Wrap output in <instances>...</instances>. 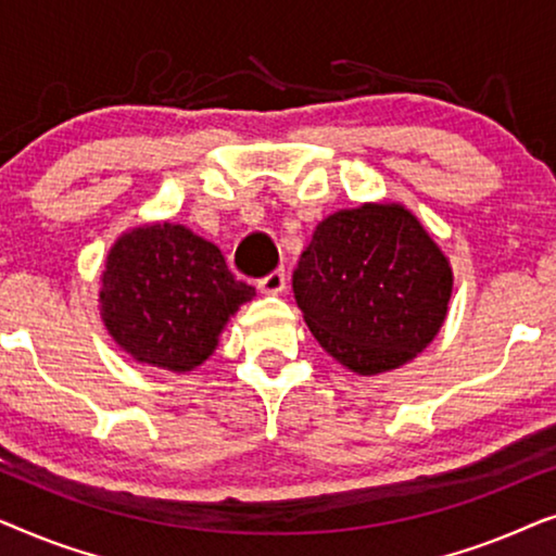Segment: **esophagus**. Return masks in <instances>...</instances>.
Listing matches in <instances>:
<instances>
[{"mask_svg": "<svg viewBox=\"0 0 556 556\" xmlns=\"http://www.w3.org/2000/svg\"><path fill=\"white\" fill-rule=\"evenodd\" d=\"M257 288H261L263 293H270V295L280 293L286 288V270L280 268V270L268 273V276H263L261 280H257Z\"/></svg>", "mask_w": 556, "mask_h": 556, "instance_id": "esophagus-1", "label": "esophagus"}]
</instances>
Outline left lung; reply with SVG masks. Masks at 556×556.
I'll return each mask as SVG.
<instances>
[{
	"mask_svg": "<svg viewBox=\"0 0 556 556\" xmlns=\"http://www.w3.org/2000/svg\"><path fill=\"white\" fill-rule=\"evenodd\" d=\"M453 273L400 204L341 210L316 227L293 273L311 333L356 375L397 369L435 339Z\"/></svg>",
	"mask_w": 556,
	"mask_h": 556,
	"instance_id": "obj_1",
	"label": "left lung"
}]
</instances>
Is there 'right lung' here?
<instances>
[{"label": "right lung", "instance_id": "right-lung-1", "mask_svg": "<svg viewBox=\"0 0 556 556\" xmlns=\"http://www.w3.org/2000/svg\"><path fill=\"white\" fill-rule=\"evenodd\" d=\"M255 288L227 268L212 242L181 225H151L113 245L103 270V321L134 359L192 371Z\"/></svg>", "mask_w": 556, "mask_h": 556}]
</instances>
